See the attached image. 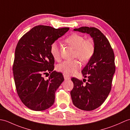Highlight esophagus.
Segmentation results:
<instances>
[{"instance_id":"1","label":"esophagus","mask_w":130,"mask_h":130,"mask_svg":"<svg viewBox=\"0 0 130 130\" xmlns=\"http://www.w3.org/2000/svg\"><path fill=\"white\" fill-rule=\"evenodd\" d=\"M64 79L65 80H69L70 79V77L69 76H68V75H66V74H64Z\"/></svg>"}]
</instances>
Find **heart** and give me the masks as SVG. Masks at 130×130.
<instances>
[{"instance_id":"b5f03b06","label":"heart","mask_w":130,"mask_h":130,"mask_svg":"<svg viewBox=\"0 0 130 130\" xmlns=\"http://www.w3.org/2000/svg\"><path fill=\"white\" fill-rule=\"evenodd\" d=\"M65 43L75 49L74 58H77L83 62H86L91 59L95 51V45L91 38L85 39L83 35L73 34L65 39ZM50 53L56 61L60 59L59 45L54 42L51 45ZM80 68L77 60H65L57 66V70L66 75L75 74Z\"/></svg>"}]
</instances>
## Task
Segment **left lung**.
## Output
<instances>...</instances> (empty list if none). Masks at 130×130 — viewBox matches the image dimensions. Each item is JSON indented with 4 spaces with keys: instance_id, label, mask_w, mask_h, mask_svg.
<instances>
[{
    "instance_id": "left-lung-1",
    "label": "left lung",
    "mask_w": 130,
    "mask_h": 130,
    "mask_svg": "<svg viewBox=\"0 0 130 130\" xmlns=\"http://www.w3.org/2000/svg\"><path fill=\"white\" fill-rule=\"evenodd\" d=\"M74 31L90 34L95 45V51L81 71L83 82L71 78L74 87L70 92L73 104L85 111H91L104 103L111 89L113 74L115 72V55L113 49L106 37L101 31L93 27L83 26Z\"/></svg>"
}]
</instances>
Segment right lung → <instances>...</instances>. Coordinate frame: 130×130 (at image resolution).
Instances as JSON below:
<instances>
[{
	"instance_id": "obj_1",
	"label": "right lung",
	"mask_w": 130,
	"mask_h": 130,
	"mask_svg": "<svg viewBox=\"0 0 130 130\" xmlns=\"http://www.w3.org/2000/svg\"><path fill=\"white\" fill-rule=\"evenodd\" d=\"M69 30L38 25L18 41L13 66L14 79L18 96L30 109L43 111L54 103L56 90L64 78L61 72L53 71L55 61L50 46ZM48 72L50 76L45 79L43 75Z\"/></svg>"
}]
</instances>
